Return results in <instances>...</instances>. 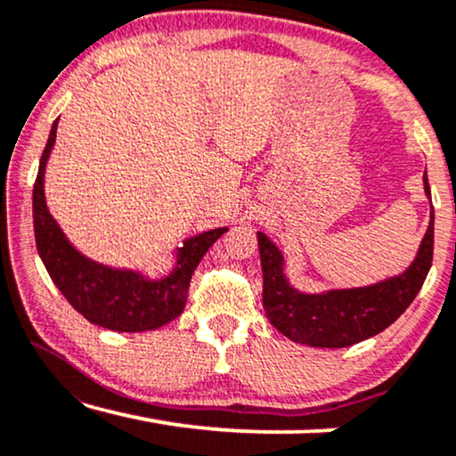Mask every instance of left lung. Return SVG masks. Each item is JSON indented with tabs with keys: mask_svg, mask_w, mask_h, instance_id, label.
Listing matches in <instances>:
<instances>
[{
	"mask_svg": "<svg viewBox=\"0 0 456 456\" xmlns=\"http://www.w3.org/2000/svg\"><path fill=\"white\" fill-rule=\"evenodd\" d=\"M423 184L429 197L428 174ZM264 270V309L270 323L290 340L307 346L342 348L371 338L395 323L421 290L434 257V211L419 253L401 276L351 290L305 295L292 289L282 272V255L257 232Z\"/></svg>",
	"mask_w": 456,
	"mask_h": 456,
	"instance_id": "left-lung-1",
	"label": "left lung"
}]
</instances>
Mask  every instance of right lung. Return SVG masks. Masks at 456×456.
<instances>
[{
    "instance_id": "add662e5",
    "label": "right lung",
    "mask_w": 456,
    "mask_h": 456,
    "mask_svg": "<svg viewBox=\"0 0 456 456\" xmlns=\"http://www.w3.org/2000/svg\"><path fill=\"white\" fill-rule=\"evenodd\" d=\"M58 120L53 122L47 145L43 149L39 172L33 189L35 242L43 265L66 301L95 326L114 332H147L176 320L183 314L189 295L192 272L208 248L228 228H216L184 240L178 248L176 267L170 276L147 280L136 272L114 270L86 259L74 248L47 211L43 176L45 164L55 142Z\"/></svg>"
}]
</instances>
